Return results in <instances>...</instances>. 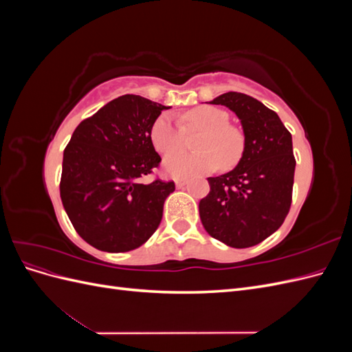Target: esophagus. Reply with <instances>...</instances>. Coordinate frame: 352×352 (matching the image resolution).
Listing matches in <instances>:
<instances>
[{"instance_id":"34e87169","label":"esophagus","mask_w":352,"mask_h":352,"mask_svg":"<svg viewBox=\"0 0 352 352\" xmlns=\"http://www.w3.org/2000/svg\"><path fill=\"white\" fill-rule=\"evenodd\" d=\"M176 188H184L186 185V179H182V177H177L176 180Z\"/></svg>"}]
</instances>
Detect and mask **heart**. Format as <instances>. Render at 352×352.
I'll return each mask as SVG.
<instances>
[{
  "label": "heart",
  "mask_w": 352,
  "mask_h": 352,
  "mask_svg": "<svg viewBox=\"0 0 352 352\" xmlns=\"http://www.w3.org/2000/svg\"><path fill=\"white\" fill-rule=\"evenodd\" d=\"M229 113L212 105L189 110L184 120L188 131H202L197 142L199 153L175 151L185 142V129L173 116L162 114L154 120L150 140L160 154L170 153L163 162V170L173 177H194L212 173L221 164L225 170L235 167L245 153V133L229 123Z\"/></svg>",
  "instance_id": "heart-1"
}]
</instances>
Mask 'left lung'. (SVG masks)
<instances>
[{
	"label": "left lung",
	"mask_w": 352,
	"mask_h": 352,
	"mask_svg": "<svg viewBox=\"0 0 352 352\" xmlns=\"http://www.w3.org/2000/svg\"><path fill=\"white\" fill-rule=\"evenodd\" d=\"M210 104L226 105L239 117L247 144L235 168L208 177L210 192L199 201V217L210 236L248 248L278 230L289 212L292 136L278 114L250 95L226 92Z\"/></svg>",
	"instance_id": "1"
}]
</instances>
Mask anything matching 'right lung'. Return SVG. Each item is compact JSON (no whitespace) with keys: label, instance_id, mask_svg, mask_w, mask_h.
<instances>
[{"label":"right lung","instance_id":"obj_1","mask_svg":"<svg viewBox=\"0 0 352 352\" xmlns=\"http://www.w3.org/2000/svg\"><path fill=\"white\" fill-rule=\"evenodd\" d=\"M166 109L140 95H123L80 122L70 138L60 197L73 228L97 250H135L162 221L175 182L140 180L162 162L150 131Z\"/></svg>","mask_w":352,"mask_h":352}]
</instances>
